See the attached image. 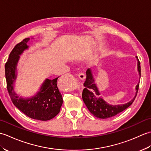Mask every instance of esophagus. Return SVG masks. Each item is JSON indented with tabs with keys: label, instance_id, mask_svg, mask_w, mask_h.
Instances as JSON below:
<instances>
[{
	"label": "esophagus",
	"instance_id": "esophagus-1",
	"mask_svg": "<svg viewBox=\"0 0 151 151\" xmlns=\"http://www.w3.org/2000/svg\"><path fill=\"white\" fill-rule=\"evenodd\" d=\"M78 76L79 78H81V79H82V80H84V79L86 78V75H85V73H80L78 74Z\"/></svg>",
	"mask_w": 151,
	"mask_h": 151
}]
</instances>
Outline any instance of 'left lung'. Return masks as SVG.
<instances>
[{
	"instance_id": "1",
	"label": "left lung",
	"mask_w": 151,
	"mask_h": 151,
	"mask_svg": "<svg viewBox=\"0 0 151 151\" xmlns=\"http://www.w3.org/2000/svg\"><path fill=\"white\" fill-rule=\"evenodd\" d=\"M137 70L139 75L141 76V66L140 62L137 56ZM139 83L137 84L136 89V95L132 100L128 103L119 105H110L103 100L100 97L97 86L95 83V80L93 77L91 70L88 69L86 70V78L84 86L85 88L82 91V99L87 106L89 111L97 118L107 119L113 117L117 114L121 113L132 104L137 95V91L139 89Z\"/></svg>"
}]
</instances>
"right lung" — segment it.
<instances>
[{
	"label": "right lung",
	"instance_id": "add662e5",
	"mask_svg": "<svg viewBox=\"0 0 151 151\" xmlns=\"http://www.w3.org/2000/svg\"><path fill=\"white\" fill-rule=\"evenodd\" d=\"M30 38H25L14 47L5 64V76L7 89L11 100L16 107L27 116L34 119L48 121L59 114L63 103L62 94L57 86V77L46 79L40 90L34 97L28 99L19 97L14 90V83L17 78V64L19 56L27 49Z\"/></svg>",
	"mask_w": 151,
	"mask_h": 151
}]
</instances>
